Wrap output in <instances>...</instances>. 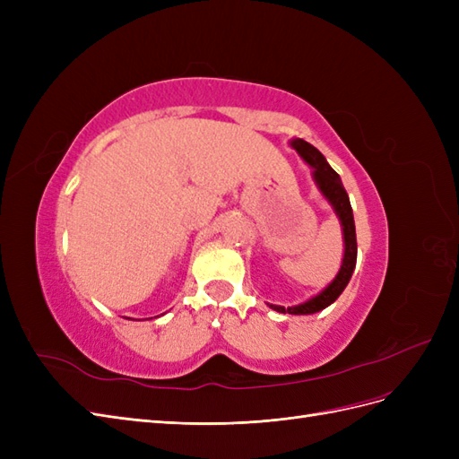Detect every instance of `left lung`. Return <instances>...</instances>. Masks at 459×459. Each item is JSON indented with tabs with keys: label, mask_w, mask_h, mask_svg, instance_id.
Listing matches in <instances>:
<instances>
[{
	"label": "left lung",
	"mask_w": 459,
	"mask_h": 459,
	"mask_svg": "<svg viewBox=\"0 0 459 459\" xmlns=\"http://www.w3.org/2000/svg\"><path fill=\"white\" fill-rule=\"evenodd\" d=\"M293 145L299 155L307 160L312 169H314V178L317 187L322 189L324 195L327 197V201L335 208V212L342 224V233H344V258H342V266L337 273L335 280L331 281V285L322 290L317 297L310 299L308 302L299 304V307H290V308H283V307H275V304H270V307L277 312H289V314H314L327 308L331 302H335L339 299V295L344 290V287L349 285L352 272L356 268V255H358V245H356V228H354V216H352V206L349 201V195L342 187V182L339 174L331 169L327 164V160L324 159L322 152H319L314 145H310L308 142L304 140H295Z\"/></svg>",
	"instance_id": "1"
}]
</instances>
